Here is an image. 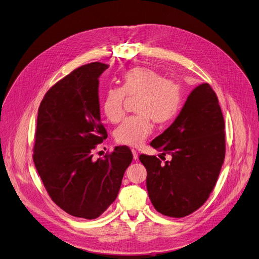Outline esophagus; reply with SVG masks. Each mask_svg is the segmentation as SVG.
Here are the masks:
<instances>
[{
	"instance_id": "obj_1",
	"label": "esophagus",
	"mask_w": 259,
	"mask_h": 259,
	"mask_svg": "<svg viewBox=\"0 0 259 259\" xmlns=\"http://www.w3.org/2000/svg\"><path fill=\"white\" fill-rule=\"evenodd\" d=\"M132 153H133V159L137 160L138 159V152L136 150H134V149H132Z\"/></svg>"
}]
</instances>
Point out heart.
<instances>
[{
  "label": "heart",
  "instance_id": "obj_1",
  "mask_svg": "<svg viewBox=\"0 0 259 259\" xmlns=\"http://www.w3.org/2000/svg\"><path fill=\"white\" fill-rule=\"evenodd\" d=\"M125 95L139 96L136 111L116 127V143L138 147L151 134L152 122L167 124L175 119L182 106V89L173 80L147 67L133 68L122 75V88H109L101 101L109 121L119 122L124 115Z\"/></svg>",
  "mask_w": 259,
  "mask_h": 259
}]
</instances>
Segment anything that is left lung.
Returning <instances> with one entry per match:
<instances>
[{"label":"left lung","instance_id":"8db88e82","mask_svg":"<svg viewBox=\"0 0 259 259\" xmlns=\"http://www.w3.org/2000/svg\"><path fill=\"white\" fill-rule=\"evenodd\" d=\"M225 121L209 84L197 86L170 126L150 143L171 160L161 164L142 154L147 190L154 208L169 217H185L200 208L213 191L225 160Z\"/></svg>","mask_w":259,"mask_h":259}]
</instances>
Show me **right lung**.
Here are the masks:
<instances>
[{
	"instance_id": "1",
	"label": "right lung",
	"mask_w": 259,
	"mask_h": 259,
	"mask_svg": "<svg viewBox=\"0 0 259 259\" xmlns=\"http://www.w3.org/2000/svg\"><path fill=\"white\" fill-rule=\"evenodd\" d=\"M109 65L92 62L61 79L45 94L37 111L33 162L52 200L74 217L95 219L119 193L131 149L116 146L93 160L107 138L100 121L99 76Z\"/></svg>"
}]
</instances>
